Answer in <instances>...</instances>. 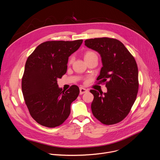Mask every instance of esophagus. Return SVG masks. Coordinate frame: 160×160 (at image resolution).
Segmentation results:
<instances>
[{
  "label": "esophagus",
  "mask_w": 160,
  "mask_h": 160,
  "mask_svg": "<svg viewBox=\"0 0 160 160\" xmlns=\"http://www.w3.org/2000/svg\"><path fill=\"white\" fill-rule=\"evenodd\" d=\"M87 91H88V90H87L86 88H83V87H80V94H83L87 92Z\"/></svg>",
  "instance_id": "obj_1"
}]
</instances>
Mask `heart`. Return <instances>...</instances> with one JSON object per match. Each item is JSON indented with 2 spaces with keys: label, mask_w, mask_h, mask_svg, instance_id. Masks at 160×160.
Listing matches in <instances>:
<instances>
[{
  "label": "heart",
  "mask_w": 160,
  "mask_h": 160,
  "mask_svg": "<svg viewBox=\"0 0 160 160\" xmlns=\"http://www.w3.org/2000/svg\"><path fill=\"white\" fill-rule=\"evenodd\" d=\"M95 56H97V54H96V52H94V51H88L84 54V59H85V60H86V59L92 58ZM72 61H73V58H70L69 63H72Z\"/></svg>",
  "instance_id": "b5f03b06"
}]
</instances>
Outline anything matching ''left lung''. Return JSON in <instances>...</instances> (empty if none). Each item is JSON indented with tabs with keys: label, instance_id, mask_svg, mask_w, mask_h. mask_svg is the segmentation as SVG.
I'll return each mask as SVG.
<instances>
[{
	"label": "left lung",
	"instance_id": "8db88e82",
	"mask_svg": "<svg viewBox=\"0 0 160 160\" xmlns=\"http://www.w3.org/2000/svg\"><path fill=\"white\" fill-rule=\"evenodd\" d=\"M85 45L97 51L102 67L97 80L106 82L107 92L90 90L91 109L102 123L113 125L129 113L139 89L138 68L132 55L119 40L107 37L87 39Z\"/></svg>",
	"mask_w": 160,
	"mask_h": 160
}]
</instances>
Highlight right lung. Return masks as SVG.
<instances>
[{
    "label": "right lung",
    "instance_id": "add662e5",
    "mask_svg": "<svg viewBox=\"0 0 160 160\" xmlns=\"http://www.w3.org/2000/svg\"><path fill=\"white\" fill-rule=\"evenodd\" d=\"M83 40L48 41L42 43L28 58L21 88L32 117L40 125L54 128L69 117L70 106L80 90L72 85L66 92L58 85L67 70L69 58Z\"/></svg>",
    "mask_w": 160,
    "mask_h": 160
}]
</instances>
